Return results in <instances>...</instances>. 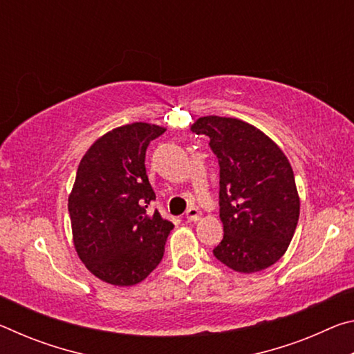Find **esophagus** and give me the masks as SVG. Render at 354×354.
<instances>
[{
  "label": "esophagus",
  "instance_id": "34e87169",
  "mask_svg": "<svg viewBox=\"0 0 354 354\" xmlns=\"http://www.w3.org/2000/svg\"><path fill=\"white\" fill-rule=\"evenodd\" d=\"M185 218L189 221H196L201 218V212L196 207H189L187 212H185Z\"/></svg>",
  "mask_w": 354,
  "mask_h": 354
}]
</instances>
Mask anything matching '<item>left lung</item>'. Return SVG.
<instances>
[{"mask_svg":"<svg viewBox=\"0 0 354 354\" xmlns=\"http://www.w3.org/2000/svg\"><path fill=\"white\" fill-rule=\"evenodd\" d=\"M192 133L206 136L220 164L223 241L214 256L239 273L281 259L295 232L299 196L289 159L261 129L231 117H200Z\"/></svg>","mask_w":354,"mask_h":354,"instance_id":"obj_1","label":"left lung"}]
</instances>
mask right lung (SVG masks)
<instances>
[{"mask_svg":"<svg viewBox=\"0 0 354 354\" xmlns=\"http://www.w3.org/2000/svg\"><path fill=\"white\" fill-rule=\"evenodd\" d=\"M165 133L136 122L109 131L82 156L68 195L75 250L87 270L107 284L142 283L162 261L173 223L149 214L156 194L145 153Z\"/></svg>","mask_w":354,"mask_h":354,"instance_id":"obj_1","label":"right lung"}]
</instances>
